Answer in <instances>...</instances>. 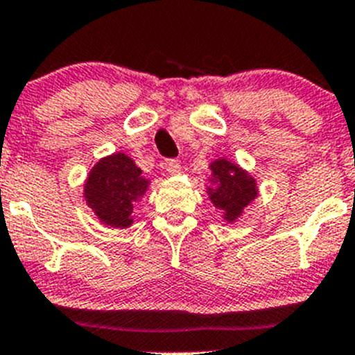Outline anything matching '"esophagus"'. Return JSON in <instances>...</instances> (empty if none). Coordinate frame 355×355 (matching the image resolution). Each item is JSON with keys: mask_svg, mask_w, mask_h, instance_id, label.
<instances>
[{"mask_svg": "<svg viewBox=\"0 0 355 355\" xmlns=\"http://www.w3.org/2000/svg\"><path fill=\"white\" fill-rule=\"evenodd\" d=\"M164 170L170 175L180 173V162L175 161V159H166V161H164Z\"/></svg>", "mask_w": 355, "mask_h": 355, "instance_id": "obj_1", "label": "esophagus"}]
</instances>
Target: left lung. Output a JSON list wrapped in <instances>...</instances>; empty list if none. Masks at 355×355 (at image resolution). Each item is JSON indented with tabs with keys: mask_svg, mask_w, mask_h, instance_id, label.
<instances>
[{
	"mask_svg": "<svg viewBox=\"0 0 355 355\" xmlns=\"http://www.w3.org/2000/svg\"><path fill=\"white\" fill-rule=\"evenodd\" d=\"M210 170L215 182V189H208L211 203L224 211L227 223H233L257 196L256 180L226 159L211 162Z\"/></svg>",
	"mask_w": 355,
	"mask_h": 355,
	"instance_id": "8db88e82",
	"label": "left lung"
}]
</instances>
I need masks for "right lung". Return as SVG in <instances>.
Masks as SVG:
<instances>
[{
  "instance_id": "right-lung-1",
  "label": "right lung",
  "mask_w": 355,
  "mask_h": 355,
  "mask_svg": "<svg viewBox=\"0 0 355 355\" xmlns=\"http://www.w3.org/2000/svg\"><path fill=\"white\" fill-rule=\"evenodd\" d=\"M148 182L132 159L119 154L105 157L96 164L85 182L84 196L103 224L110 227H129L132 205L147 191Z\"/></svg>"
}]
</instances>
